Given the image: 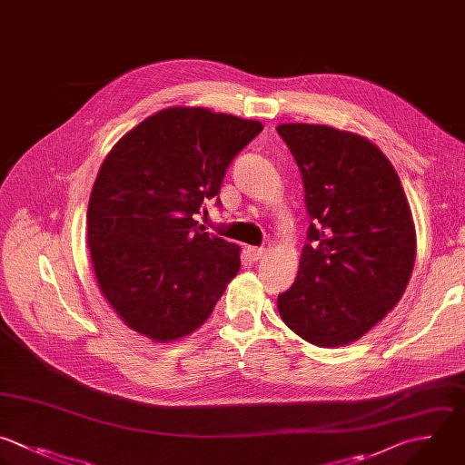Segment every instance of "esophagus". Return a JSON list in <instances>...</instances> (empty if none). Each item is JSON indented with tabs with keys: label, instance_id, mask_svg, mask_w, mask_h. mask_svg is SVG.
<instances>
[{
	"label": "esophagus",
	"instance_id": "esophagus-1",
	"mask_svg": "<svg viewBox=\"0 0 465 465\" xmlns=\"http://www.w3.org/2000/svg\"><path fill=\"white\" fill-rule=\"evenodd\" d=\"M247 254H249L252 260H260V258L265 254V249H263V247H247Z\"/></svg>",
	"mask_w": 465,
	"mask_h": 465
}]
</instances>
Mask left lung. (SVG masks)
Instances as JSON below:
<instances>
[{"label":"left lung","instance_id":"8db88e82","mask_svg":"<svg viewBox=\"0 0 465 465\" xmlns=\"http://www.w3.org/2000/svg\"><path fill=\"white\" fill-rule=\"evenodd\" d=\"M303 182L307 243L282 320L318 347L347 345L401 298L416 232L400 178L369 140L327 125L278 129Z\"/></svg>","mask_w":465,"mask_h":465}]
</instances>
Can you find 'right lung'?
I'll list each match as a JSON object with an SVG mask.
<instances>
[{
  "label": "right lung",
  "mask_w": 465,
  "mask_h": 465,
  "mask_svg": "<svg viewBox=\"0 0 465 465\" xmlns=\"http://www.w3.org/2000/svg\"><path fill=\"white\" fill-rule=\"evenodd\" d=\"M263 131L254 120L173 107L127 133L100 167L87 243L104 296L134 331L178 340L213 312L240 271V247L198 231L231 162Z\"/></svg>",
  "instance_id": "1"
}]
</instances>
